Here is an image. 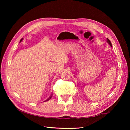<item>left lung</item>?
Instances as JSON below:
<instances>
[{
	"mask_svg": "<svg viewBox=\"0 0 130 130\" xmlns=\"http://www.w3.org/2000/svg\"><path fill=\"white\" fill-rule=\"evenodd\" d=\"M107 41V42L108 43V44L110 45V46H111V47L112 46V44H111V41H110L109 40V39L107 38V41Z\"/></svg>",
	"mask_w": 130,
	"mask_h": 130,
	"instance_id": "left-lung-1",
	"label": "left lung"
}]
</instances>
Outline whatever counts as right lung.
Returning <instances> with one entry per match:
<instances>
[{
  "instance_id": "add662e5",
  "label": "right lung",
  "mask_w": 130,
  "mask_h": 130,
  "mask_svg": "<svg viewBox=\"0 0 130 130\" xmlns=\"http://www.w3.org/2000/svg\"><path fill=\"white\" fill-rule=\"evenodd\" d=\"M23 38H22L21 39V41H20V42H22V41H23ZM52 95H53V94H52V95H51L50 96V97H49V98H48V99H46V100L45 101H48V100H50V99H51V98H52Z\"/></svg>"
}]
</instances>
